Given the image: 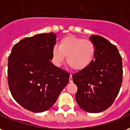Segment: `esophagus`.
<instances>
[{
	"label": "esophagus",
	"mask_w": 130,
	"mask_h": 130,
	"mask_svg": "<svg viewBox=\"0 0 130 130\" xmlns=\"http://www.w3.org/2000/svg\"><path fill=\"white\" fill-rule=\"evenodd\" d=\"M72 81H73V78H72V75L71 74L70 77H69V82H71V83Z\"/></svg>",
	"instance_id": "34e87169"
}]
</instances>
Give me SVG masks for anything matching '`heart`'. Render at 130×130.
<instances>
[{
    "mask_svg": "<svg viewBox=\"0 0 130 130\" xmlns=\"http://www.w3.org/2000/svg\"><path fill=\"white\" fill-rule=\"evenodd\" d=\"M52 54L56 66L60 67L67 56V62L71 68L80 71L93 62L95 55V46L91 40L69 35L60 40L59 46H54Z\"/></svg>",
    "mask_w": 130,
    "mask_h": 130,
    "instance_id": "b5f03b06",
    "label": "heart"
}]
</instances>
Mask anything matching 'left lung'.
Returning <instances> with one entry per match:
<instances>
[{
    "label": "left lung",
    "instance_id": "8db88e82",
    "mask_svg": "<svg viewBox=\"0 0 130 130\" xmlns=\"http://www.w3.org/2000/svg\"><path fill=\"white\" fill-rule=\"evenodd\" d=\"M95 46V60L86 69L73 74L77 86L76 101L82 110L101 112L110 107L122 82V61L118 48L103 37L91 35Z\"/></svg>",
    "mask_w": 130,
    "mask_h": 130
}]
</instances>
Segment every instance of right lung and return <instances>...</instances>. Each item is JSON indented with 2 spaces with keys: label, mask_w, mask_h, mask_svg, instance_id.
Listing matches in <instances>:
<instances>
[{
  "label": "right lung",
  "mask_w": 130,
  "mask_h": 130,
  "mask_svg": "<svg viewBox=\"0 0 130 130\" xmlns=\"http://www.w3.org/2000/svg\"><path fill=\"white\" fill-rule=\"evenodd\" d=\"M56 39L54 32L24 38L8 57L9 89L16 102L29 111L49 110L69 83L70 74L50 61Z\"/></svg>",
  "instance_id": "obj_1"
}]
</instances>
